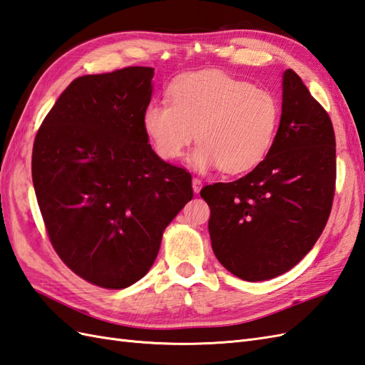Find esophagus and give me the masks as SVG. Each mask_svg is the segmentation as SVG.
I'll return each instance as SVG.
<instances>
[{"label": "esophagus", "mask_w": 365, "mask_h": 365, "mask_svg": "<svg viewBox=\"0 0 365 365\" xmlns=\"http://www.w3.org/2000/svg\"><path fill=\"white\" fill-rule=\"evenodd\" d=\"M200 188H202V180L197 179V177H194V179H192V190H194V192L197 194L200 191Z\"/></svg>", "instance_id": "obj_1"}]
</instances>
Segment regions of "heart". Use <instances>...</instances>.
<instances>
[{
	"label": "heart",
	"mask_w": 365,
	"mask_h": 365,
	"mask_svg": "<svg viewBox=\"0 0 365 365\" xmlns=\"http://www.w3.org/2000/svg\"><path fill=\"white\" fill-rule=\"evenodd\" d=\"M168 101H154L143 113V127L157 154H191L197 171L217 168L225 174L255 169L272 149L282 121V104L272 91L216 71L185 74L169 88Z\"/></svg>",
	"instance_id": "b5f03b06"
}]
</instances>
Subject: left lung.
Here are the masks:
<instances>
[{
	"label": "left lung",
	"instance_id": "1",
	"mask_svg": "<svg viewBox=\"0 0 365 365\" xmlns=\"http://www.w3.org/2000/svg\"><path fill=\"white\" fill-rule=\"evenodd\" d=\"M336 191L331 118L299 74H283L282 121L267 157L241 179L203 186L219 262L245 282L292 269L316 244Z\"/></svg>",
	"mask_w": 365,
	"mask_h": 365
}]
</instances>
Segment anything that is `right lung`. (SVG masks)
<instances>
[{"label":"right lung","instance_id":"obj_1","mask_svg":"<svg viewBox=\"0 0 365 365\" xmlns=\"http://www.w3.org/2000/svg\"><path fill=\"white\" fill-rule=\"evenodd\" d=\"M154 68L74 79L45 116L32 182L56 253L86 282L123 289L154 264L165 228L192 199L191 174L148 143Z\"/></svg>","mask_w":365,"mask_h":365}]
</instances>
